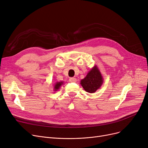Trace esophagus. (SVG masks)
Here are the masks:
<instances>
[{
  "mask_svg": "<svg viewBox=\"0 0 148 148\" xmlns=\"http://www.w3.org/2000/svg\"><path fill=\"white\" fill-rule=\"evenodd\" d=\"M70 82H73V83H75L77 82V79L75 78H74V77H71L69 79Z\"/></svg>",
  "mask_w": 148,
  "mask_h": 148,
  "instance_id": "obj_1",
  "label": "esophagus"
}]
</instances>
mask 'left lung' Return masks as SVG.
<instances>
[{
	"label": "left lung",
	"mask_w": 148,
	"mask_h": 148,
	"mask_svg": "<svg viewBox=\"0 0 148 148\" xmlns=\"http://www.w3.org/2000/svg\"><path fill=\"white\" fill-rule=\"evenodd\" d=\"M103 77L97 65L93 67L88 73L86 76L80 81V84L84 90L92 94L101 87Z\"/></svg>",
	"instance_id": "obj_1"
}]
</instances>
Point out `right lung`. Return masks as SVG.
Segmentation results:
<instances>
[{"instance_id": "right-lung-1", "label": "right lung", "mask_w": 148, "mask_h": 148, "mask_svg": "<svg viewBox=\"0 0 148 148\" xmlns=\"http://www.w3.org/2000/svg\"><path fill=\"white\" fill-rule=\"evenodd\" d=\"M64 83V82L63 81L62 82H58L54 83V85L53 86V90L54 92H56L58 90H59V89L60 88V87L63 85V84Z\"/></svg>"}]
</instances>
